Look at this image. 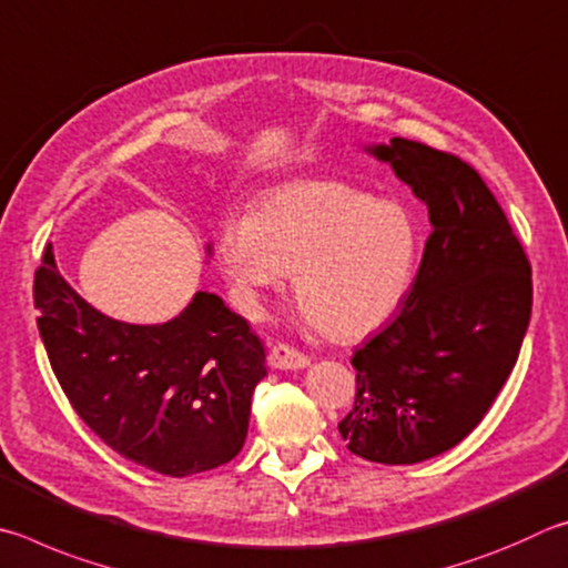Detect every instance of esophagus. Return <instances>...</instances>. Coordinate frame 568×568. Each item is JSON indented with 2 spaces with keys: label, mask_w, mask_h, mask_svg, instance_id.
I'll return each instance as SVG.
<instances>
[{
  "label": "esophagus",
  "mask_w": 568,
  "mask_h": 568,
  "mask_svg": "<svg viewBox=\"0 0 568 568\" xmlns=\"http://www.w3.org/2000/svg\"><path fill=\"white\" fill-rule=\"evenodd\" d=\"M268 364H272L274 369H304V366L310 364V356L294 349L290 344L278 342L268 349Z\"/></svg>",
  "instance_id": "obj_1"
}]
</instances>
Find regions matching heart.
<instances>
[{"label":"heart","mask_w":568,"mask_h":568,"mask_svg":"<svg viewBox=\"0 0 568 568\" xmlns=\"http://www.w3.org/2000/svg\"><path fill=\"white\" fill-rule=\"evenodd\" d=\"M216 256L246 310H262L294 274L306 322L329 339L356 342L404 302L419 229L396 199H374L342 179H296L258 196L252 214H226Z\"/></svg>","instance_id":"obj_1"}]
</instances>
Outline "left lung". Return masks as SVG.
<instances>
[{
	"instance_id": "obj_1",
	"label": "left lung",
	"mask_w": 568,
	"mask_h": 568,
	"mask_svg": "<svg viewBox=\"0 0 568 568\" xmlns=\"http://www.w3.org/2000/svg\"><path fill=\"white\" fill-rule=\"evenodd\" d=\"M369 152L426 204L432 234L399 314L352 356L356 399L339 434L366 462L419 464L469 436L509 379L531 264L471 164L402 136Z\"/></svg>"
}]
</instances>
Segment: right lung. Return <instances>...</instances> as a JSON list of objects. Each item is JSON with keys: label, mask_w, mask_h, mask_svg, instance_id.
Returning <instances> with one entry per match:
<instances>
[{"label": "right lung", "mask_w": 568, "mask_h": 568, "mask_svg": "<svg viewBox=\"0 0 568 568\" xmlns=\"http://www.w3.org/2000/svg\"><path fill=\"white\" fill-rule=\"evenodd\" d=\"M34 306L69 404L124 459L192 476L242 452L264 344L216 294L196 292L166 324L109 320L64 282L47 244Z\"/></svg>", "instance_id": "right-lung-1"}]
</instances>
